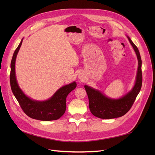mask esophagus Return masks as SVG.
<instances>
[{
  "label": "esophagus",
  "instance_id": "esophagus-1",
  "mask_svg": "<svg viewBox=\"0 0 155 155\" xmlns=\"http://www.w3.org/2000/svg\"><path fill=\"white\" fill-rule=\"evenodd\" d=\"M78 78H79V79H83L84 78V76H83V75L82 74H79Z\"/></svg>",
  "mask_w": 155,
  "mask_h": 155
}]
</instances>
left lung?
I'll list each match as a JSON object with an SVG mask.
<instances>
[{"label":"left lung","mask_w":155,"mask_h":155,"mask_svg":"<svg viewBox=\"0 0 155 155\" xmlns=\"http://www.w3.org/2000/svg\"><path fill=\"white\" fill-rule=\"evenodd\" d=\"M127 38L137 56L138 62L137 77L133 88L121 97L112 99L97 89L88 85L84 86L88 97L89 109L91 113L97 118L112 119L124 116L130 110L141 89L142 85L141 57L137 46L128 36Z\"/></svg>","instance_id":"left-lung-1"}]
</instances>
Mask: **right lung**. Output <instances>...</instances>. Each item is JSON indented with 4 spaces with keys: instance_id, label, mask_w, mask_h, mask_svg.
<instances>
[{
    "instance_id": "obj_1",
    "label": "right lung",
    "mask_w": 155,
    "mask_h": 155,
    "mask_svg": "<svg viewBox=\"0 0 155 155\" xmlns=\"http://www.w3.org/2000/svg\"><path fill=\"white\" fill-rule=\"evenodd\" d=\"M23 39L15 50L11 61L10 85L13 95L16 97L25 113L33 119L41 121L56 120L61 117L66 110V99L68 94L76 88L74 81L63 86L47 100L37 101L28 97L18 86L15 75V61Z\"/></svg>"
}]
</instances>
